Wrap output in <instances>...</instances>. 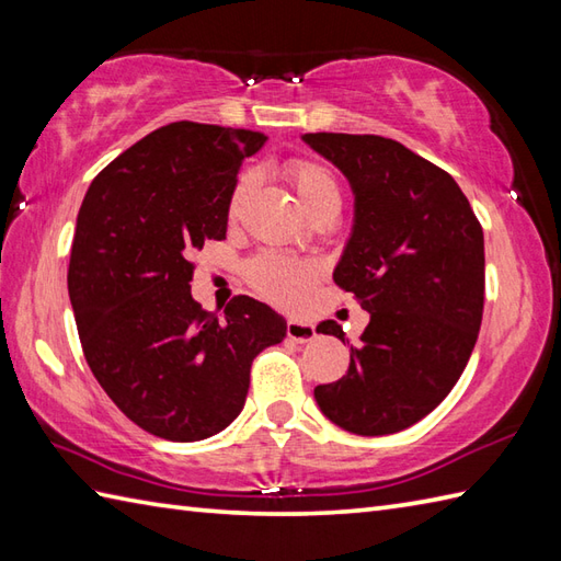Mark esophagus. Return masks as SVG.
<instances>
[{"instance_id":"esophagus-1","label":"esophagus","mask_w":561,"mask_h":561,"mask_svg":"<svg viewBox=\"0 0 561 561\" xmlns=\"http://www.w3.org/2000/svg\"><path fill=\"white\" fill-rule=\"evenodd\" d=\"M287 335L294 340V342H311L316 337V328L311 323H306V320H299V318H289L287 320Z\"/></svg>"}]
</instances>
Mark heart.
Wrapping results in <instances>:
<instances>
[{
    "label": "heart",
    "instance_id": "b5f03b06",
    "mask_svg": "<svg viewBox=\"0 0 561 561\" xmlns=\"http://www.w3.org/2000/svg\"><path fill=\"white\" fill-rule=\"evenodd\" d=\"M287 178L291 181L296 195L308 214L318 211L320 207L340 205V183L325 163L313 159H294L287 163ZM253 187V175L241 173L229 195V217H238L243 209L245 199ZM245 277L260 296L282 304V306H299L313 279L318 277V267L313 262L294 260L279 253H262L245 270Z\"/></svg>",
    "mask_w": 561,
    "mask_h": 561
}]
</instances>
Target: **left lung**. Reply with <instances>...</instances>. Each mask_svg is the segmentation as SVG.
I'll list each match as a JSON object with an SVG mask.
<instances>
[{"mask_svg":"<svg viewBox=\"0 0 561 561\" xmlns=\"http://www.w3.org/2000/svg\"><path fill=\"white\" fill-rule=\"evenodd\" d=\"M347 175L354 226L332 279L371 313L347 376L313 390L344 432L386 436L438 408L480 335L484 236L453 178L396 139L304 135ZM344 342L335 320L316 328Z\"/></svg>","mask_w":561,"mask_h":561,"instance_id":"8db88e82","label":"left lung"}]
</instances>
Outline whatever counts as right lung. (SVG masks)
I'll return each instance as SVG.
<instances>
[{
    "label": "right lung",
    "mask_w": 561,
    "mask_h": 561,
    "mask_svg": "<svg viewBox=\"0 0 561 561\" xmlns=\"http://www.w3.org/2000/svg\"><path fill=\"white\" fill-rule=\"evenodd\" d=\"M253 129L171 123L93 178L81 202L67 287L81 350L108 398L145 432L202 440L241 414L255 356L287 320L250 296L224 316L193 294V257L224 241Z\"/></svg>",
    "instance_id": "right-lung-1"
}]
</instances>
